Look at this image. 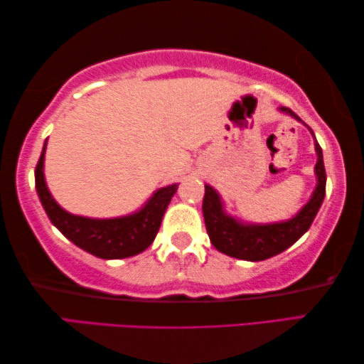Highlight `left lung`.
<instances>
[{
  "instance_id": "8db88e82",
  "label": "left lung",
  "mask_w": 364,
  "mask_h": 364,
  "mask_svg": "<svg viewBox=\"0 0 364 364\" xmlns=\"http://www.w3.org/2000/svg\"><path fill=\"white\" fill-rule=\"evenodd\" d=\"M279 112L291 115L301 124H304L291 109L279 107ZM306 125V124H304ZM307 127V125H306ZM309 128V127H307ZM309 132L312 130L309 128ZM314 136V133H312ZM314 146L317 153V163L314 167L317 183L314 192L307 203L293 218L287 221L267 223V225H254V223H244L226 213L225 203L216 190L206 183L203 197V218L205 226L208 231L211 244L229 257L249 262H260L270 259L273 255L282 254L283 250L298 240L311 228L312 221L321 208L323 197H326V167H323L322 148L318 146L314 136Z\"/></svg>"
}]
</instances>
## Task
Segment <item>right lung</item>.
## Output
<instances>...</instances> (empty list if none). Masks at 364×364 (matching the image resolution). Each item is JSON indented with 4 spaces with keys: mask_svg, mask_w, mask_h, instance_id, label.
<instances>
[{
    "mask_svg": "<svg viewBox=\"0 0 364 364\" xmlns=\"http://www.w3.org/2000/svg\"><path fill=\"white\" fill-rule=\"evenodd\" d=\"M47 141L36 167V188L41 203L52 225L73 244L99 259H127L146 250L159 231L167 205L174 197L177 183L163 187L135 213L119 218H97L71 215L55 201L43 176Z\"/></svg>",
    "mask_w": 364,
    "mask_h": 364,
    "instance_id": "right-lung-1",
    "label": "right lung"
}]
</instances>
